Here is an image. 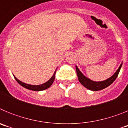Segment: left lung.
Returning a JSON list of instances; mask_svg holds the SVG:
<instances>
[{"instance_id": "8db88e82", "label": "left lung", "mask_w": 128, "mask_h": 128, "mask_svg": "<svg viewBox=\"0 0 128 128\" xmlns=\"http://www.w3.org/2000/svg\"><path fill=\"white\" fill-rule=\"evenodd\" d=\"M122 65V63H121V65H120L117 70L115 72V73L112 76L108 78V80L102 81H99V82L92 81L90 79L84 76L81 73V71L79 70V68L77 67V66H76V69L78 80H79V81H80V82H81V84L82 85H83L84 87H86V88L89 89V90H92V91H98V90H100L105 88L110 85L112 83H113V82L116 80V78L118 76L120 70L121 68Z\"/></svg>"}]
</instances>
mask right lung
Masks as SVG:
<instances>
[{
  "label": "right lung",
  "mask_w": 128,
  "mask_h": 128,
  "mask_svg": "<svg viewBox=\"0 0 128 128\" xmlns=\"http://www.w3.org/2000/svg\"><path fill=\"white\" fill-rule=\"evenodd\" d=\"M56 70L54 72V74L52 76V78H50V80H48V81H47L46 82L44 83V84H40V85H32V84H26V83H24V82H22V81H20V80H18L17 78H16L15 76L14 77V79L16 80V81H17L18 82L19 84H20L21 86H22L23 87L26 88L27 89H29V90H33V91H42V90H46V89L48 88L50 86L52 85V84L53 83L54 81V79H55V74H56Z\"/></svg>",
  "instance_id": "add662e5"
}]
</instances>
